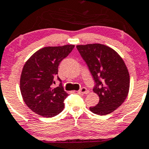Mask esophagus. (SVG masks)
<instances>
[{
    "mask_svg": "<svg viewBox=\"0 0 149 149\" xmlns=\"http://www.w3.org/2000/svg\"><path fill=\"white\" fill-rule=\"evenodd\" d=\"M77 93L79 94H87V88H85V87H82V88H81L80 90H79V91H77Z\"/></svg>",
    "mask_w": 149,
    "mask_h": 149,
    "instance_id": "obj_1",
    "label": "esophagus"
}]
</instances>
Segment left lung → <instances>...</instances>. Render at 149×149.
Here are the masks:
<instances>
[{"mask_svg":"<svg viewBox=\"0 0 149 149\" xmlns=\"http://www.w3.org/2000/svg\"><path fill=\"white\" fill-rule=\"evenodd\" d=\"M95 80L93 92L99 96L92 112L105 115L114 112L124 102L129 90L130 78L124 61L107 45L93 43L76 45Z\"/></svg>","mask_w":149,"mask_h":149,"instance_id":"obj_1","label":"left lung"}]
</instances>
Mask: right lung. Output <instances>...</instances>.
Returning a JSON list of instances; mask_svg holds the SVG:
<instances>
[{
  "label": "right lung",
  "mask_w": 149,
  "mask_h": 149,
  "mask_svg": "<svg viewBox=\"0 0 149 149\" xmlns=\"http://www.w3.org/2000/svg\"><path fill=\"white\" fill-rule=\"evenodd\" d=\"M74 46L45 47L36 51L25 63L20 76V92L28 107L37 115L51 118L63 110V101L68 94L62 84L56 88L52 85L55 84L59 63Z\"/></svg>",
  "instance_id": "obj_1"
}]
</instances>
